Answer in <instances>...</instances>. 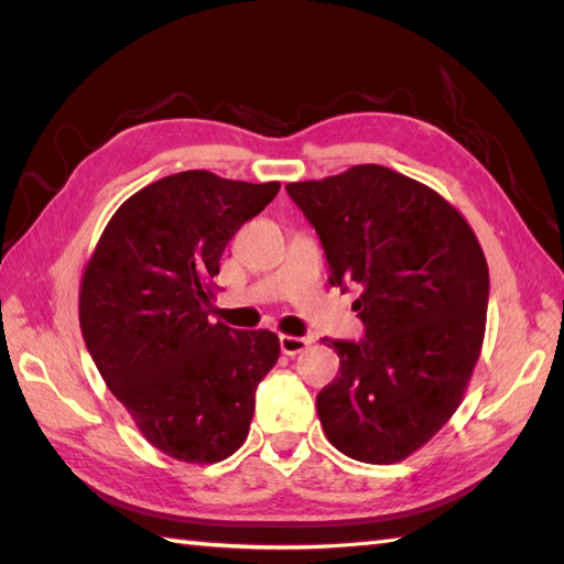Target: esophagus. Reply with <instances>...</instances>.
I'll return each instance as SVG.
<instances>
[{
	"label": "esophagus",
	"mask_w": 564,
	"mask_h": 564,
	"mask_svg": "<svg viewBox=\"0 0 564 564\" xmlns=\"http://www.w3.org/2000/svg\"><path fill=\"white\" fill-rule=\"evenodd\" d=\"M311 346L308 338H301V336H281V350L285 356H299L305 348Z\"/></svg>",
	"instance_id": "esophagus-1"
}]
</instances>
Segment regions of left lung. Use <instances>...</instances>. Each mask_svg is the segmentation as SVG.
Returning a JSON list of instances; mask_svg holds the SVG:
<instances>
[{
    "mask_svg": "<svg viewBox=\"0 0 564 564\" xmlns=\"http://www.w3.org/2000/svg\"><path fill=\"white\" fill-rule=\"evenodd\" d=\"M285 188L316 226L330 285H360L366 338L330 343L340 376L316 398L323 433L352 460H405L453 417L480 358V241L437 191L378 164Z\"/></svg>",
    "mask_w": 564,
    "mask_h": 564,
    "instance_id": "1",
    "label": "left lung"
}]
</instances>
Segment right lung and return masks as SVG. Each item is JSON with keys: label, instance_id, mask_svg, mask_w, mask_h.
Here are the masks:
<instances>
[{"label": "right lung", "instance_id": "add662e5", "mask_svg": "<svg viewBox=\"0 0 564 564\" xmlns=\"http://www.w3.org/2000/svg\"><path fill=\"white\" fill-rule=\"evenodd\" d=\"M279 188L198 169L159 178L117 208L84 269V343L141 435L176 460L234 455L279 360L275 333L208 321L226 243Z\"/></svg>", "mask_w": 564, "mask_h": 564}]
</instances>
